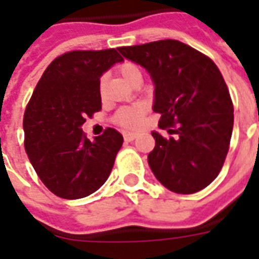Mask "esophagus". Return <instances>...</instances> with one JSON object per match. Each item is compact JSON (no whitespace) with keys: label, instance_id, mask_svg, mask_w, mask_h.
Segmentation results:
<instances>
[{"label":"esophagus","instance_id":"esophagus-1","mask_svg":"<svg viewBox=\"0 0 259 259\" xmlns=\"http://www.w3.org/2000/svg\"><path fill=\"white\" fill-rule=\"evenodd\" d=\"M137 137V135L136 133H132V132H129V133H124L123 135V139L126 143H130V141H133Z\"/></svg>","mask_w":259,"mask_h":259}]
</instances>
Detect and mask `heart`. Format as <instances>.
<instances>
[{"label":"heart","instance_id":"1","mask_svg":"<svg viewBox=\"0 0 259 259\" xmlns=\"http://www.w3.org/2000/svg\"><path fill=\"white\" fill-rule=\"evenodd\" d=\"M119 73L122 76V79L132 84L135 80L143 79V74H141L140 68L136 64H132V62H124L119 66ZM104 81L105 79L102 77L100 80V94L104 93ZM147 112V107L144 104H135V105H129V107H123L119 109L118 112L115 113L113 116V120L115 123L122 126V127H126V129H135L137 126H140L143 119H144V115Z\"/></svg>","mask_w":259,"mask_h":259}]
</instances>
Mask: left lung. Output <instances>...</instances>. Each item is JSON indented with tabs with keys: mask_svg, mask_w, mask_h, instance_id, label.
<instances>
[{
	"mask_svg": "<svg viewBox=\"0 0 259 259\" xmlns=\"http://www.w3.org/2000/svg\"><path fill=\"white\" fill-rule=\"evenodd\" d=\"M124 58L146 69L154 83L158 126L148 165L158 182L179 194L205 189L217 178L229 151L233 104L219 69L204 54L178 40L120 47ZM176 125L175 130L169 127Z\"/></svg>",
	"mask_w": 259,
	"mask_h": 259,
	"instance_id": "left-lung-1",
	"label": "left lung"
}]
</instances>
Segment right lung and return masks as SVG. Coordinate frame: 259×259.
<instances>
[{"instance_id": "obj_1", "label": "right lung", "mask_w": 259, "mask_h": 259, "mask_svg": "<svg viewBox=\"0 0 259 259\" xmlns=\"http://www.w3.org/2000/svg\"><path fill=\"white\" fill-rule=\"evenodd\" d=\"M123 62L118 50L72 51L54 59L23 118L29 161L48 190L65 200L93 194L107 182L123 137L112 127L89 140L81 126L101 109L100 77Z\"/></svg>"}]
</instances>
